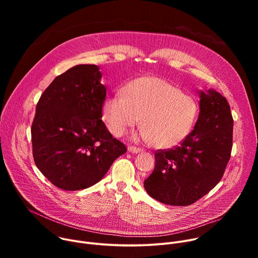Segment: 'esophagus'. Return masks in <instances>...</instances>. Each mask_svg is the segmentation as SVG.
Segmentation results:
<instances>
[{"instance_id": "obj_1", "label": "esophagus", "mask_w": 258, "mask_h": 258, "mask_svg": "<svg viewBox=\"0 0 258 258\" xmlns=\"http://www.w3.org/2000/svg\"><path fill=\"white\" fill-rule=\"evenodd\" d=\"M127 151L131 152V153L137 154V153H140V152H141V149L136 148V147H133V146H130V147H127Z\"/></svg>"}]
</instances>
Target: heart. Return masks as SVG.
Instances as JSON below:
<instances>
[{"label":"heart","mask_w":258,"mask_h":258,"mask_svg":"<svg viewBox=\"0 0 258 258\" xmlns=\"http://www.w3.org/2000/svg\"><path fill=\"white\" fill-rule=\"evenodd\" d=\"M198 115L196 101L179 88L155 77L136 79L102 105L108 131L121 137L141 119L142 139L157 149L178 146L190 135Z\"/></svg>","instance_id":"heart-1"}]
</instances>
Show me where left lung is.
<instances>
[{"mask_svg":"<svg viewBox=\"0 0 258 258\" xmlns=\"http://www.w3.org/2000/svg\"><path fill=\"white\" fill-rule=\"evenodd\" d=\"M199 97L193 132L178 147L155 153V168L144 181L149 196L167 205H191L206 195L231 157L234 121L227 99L213 89Z\"/></svg>","mask_w":258,"mask_h":258,"instance_id":"left-lung-1","label":"left lung"}]
</instances>
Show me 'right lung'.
I'll use <instances>...</instances> for the list:
<instances>
[{
  "label": "right lung",
  "mask_w": 258,
  "mask_h": 258,
  "mask_svg": "<svg viewBox=\"0 0 258 258\" xmlns=\"http://www.w3.org/2000/svg\"><path fill=\"white\" fill-rule=\"evenodd\" d=\"M97 65L58 76L41 96L31 125L35 165L65 191L90 188L126 152L102 121L106 88Z\"/></svg>",
  "instance_id": "right-lung-1"
}]
</instances>
